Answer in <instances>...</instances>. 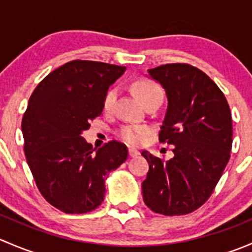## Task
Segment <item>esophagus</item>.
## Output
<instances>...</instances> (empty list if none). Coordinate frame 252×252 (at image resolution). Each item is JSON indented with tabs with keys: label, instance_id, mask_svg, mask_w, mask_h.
<instances>
[{
	"label": "esophagus",
	"instance_id": "34e87169",
	"mask_svg": "<svg viewBox=\"0 0 252 252\" xmlns=\"http://www.w3.org/2000/svg\"><path fill=\"white\" fill-rule=\"evenodd\" d=\"M139 156V151L134 149H129V157H136Z\"/></svg>",
	"mask_w": 252,
	"mask_h": 252
}]
</instances>
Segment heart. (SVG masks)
<instances>
[{
    "label": "heart",
    "instance_id": "b5f03b06",
    "mask_svg": "<svg viewBox=\"0 0 252 252\" xmlns=\"http://www.w3.org/2000/svg\"><path fill=\"white\" fill-rule=\"evenodd\" d=\"M134 91H135L136 96L139 100L141 101L144 105L147 102L154 100H161L163 97V91H162L161 86L156 84L155 81L149 80V79H139L134 83ZM117 97V90L114 88L107 90L103 97V110L111 111L114 105V101ZM149 129L147 126H122L118 129V136L124 142L129 145H140L146 138Z\"/></svg>",
    "mask_w": 252,
    "mask_h": 252
}]
</instances>
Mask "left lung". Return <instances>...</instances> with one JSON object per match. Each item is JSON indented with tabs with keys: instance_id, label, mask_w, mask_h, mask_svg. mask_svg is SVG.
Returning <instances> with one entry per match:
<instances>
[{
	"instance_id": "obj_1",
	"label": "left lung",
	"mask_w": 252,
	"mask_h": 252,
	"mask_svg": "<svg viewBox=\"0 0 252 252\" xmlns=\"http://www.w3.org/2000/svg\"><path fill=\"white\" fill-rule=\"evenodd\" d=\"M149 73L166 90L158 139L173 145L174 157L164 161L141 152L149 162L142 197L159 215H188L207 201L229 161L232 113L217 84L194 65L168 63Z\"/></svg>"
}]
</instances>
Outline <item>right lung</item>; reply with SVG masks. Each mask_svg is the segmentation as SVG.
<instances>
[{"instance_id": "1", "label": "right lung", "mask_w": 252, "mask_h": 252, "mask_svg": "<svg viewBox=\"0 0 252 252\" xmlns=\"http://www.w3.org/2000/svg\"><path fill=\"white\" fill-rule=\"evenodd\" d=\"M126 67L74 60L32 91L22 121L24 154L45 200L65 213L91 212L105 199V177L128 158L112 140L97 151L81 136L101 116L108 86Z\"/></svg>"}]
</instances>
